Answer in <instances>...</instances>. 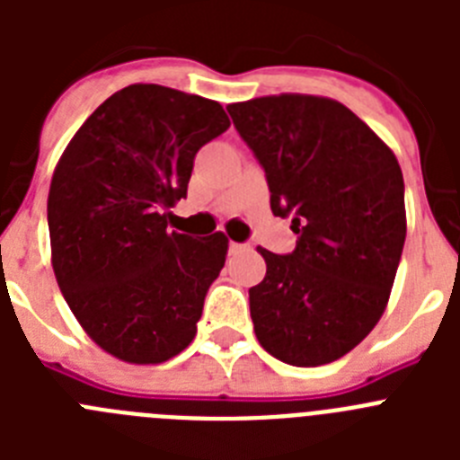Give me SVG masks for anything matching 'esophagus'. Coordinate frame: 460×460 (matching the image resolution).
<instances>
[{"instance_id":"1","label":"esophagus","mask_w":460,"mask_h":460,"mask_svg":"<svg viewBox=\"0 0 460 460\" xmlns=\"http://www.w3.org/2000/svg\"><path fill=\"white\" fill-rule=\"evenodd\" d=\"M242 251H246V246L243 243H237V242H230V253H242Z\"/></svg>"}]
</instances>
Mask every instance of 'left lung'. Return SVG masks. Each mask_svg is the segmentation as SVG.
Returning <instances> with one entry per match:
<instances>
[{"mask_svg":"<svg viewBox=\"0 0 460 460\" xmlns=\"http://www.w3.org/2000/svg\"><path fill=\"white\" fill-rule=\"evenodd\" d=\"M227 112L265 168L271 211L292 214L296 246L249 290L260 345L290 367L341 359L387 308L405 243L403 172L343 103L279 93Z\"/></svg>","mask_w":460,"mask_h":460,"instance_id":"left-lung-1","label":"left lung"}]
</instances>
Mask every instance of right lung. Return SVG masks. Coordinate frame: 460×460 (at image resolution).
Masks as SVG:
<instances>
[{"mask_svg": "<svg viewBox=\"0 0 460 460\" xmlns=\"http://www.w3.org/2000/svg\"><path fill=\"white\" fill-rule=\"evenodd\" d=\"M221 103L161 84H128L87 117L48 193L52 270L80 327L128 364L189 348L227 237L170 230L193 158L227 131Z\"/></svg>", "mask_w": 460, "mask_h": 460, "instance_id": "right-lung-1", "label": "right lung"}]
</instances>
